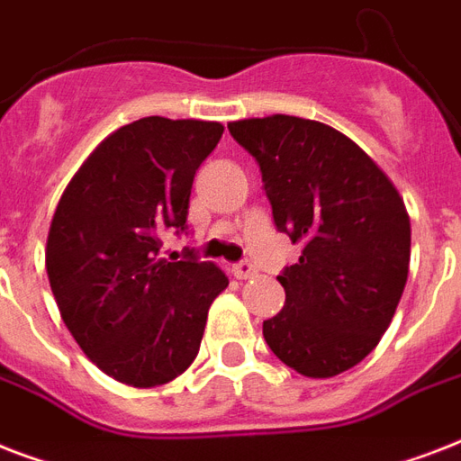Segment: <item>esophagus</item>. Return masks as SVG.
<instances>
[{
	"instance_id": "34e87169",
	"label": "esophagus",
	"mask_w": 461,
	"mask_h": 461,
	"mask_svg": "<svg viewBox=\"0 0 461 461\" xmlns=\"http://www.w3.org/2000/svg\"><path fill=\"white\" fill-rule=\"evenodd\" d=\"M234 275H237L239 280H249V277H253L256 275V266H253L251 260H239V263H234Z\"/></svg>"
}]
</instances>
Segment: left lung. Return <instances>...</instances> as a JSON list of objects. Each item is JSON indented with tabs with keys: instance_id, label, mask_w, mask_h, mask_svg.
I'll return each mask as SVG.
<instances>
[{
	"instance_id": "obj_1",
	"label": "left lung",
	"mask_w": 461,
	"mask_h": 461,
	"mask_svg": "<svg viewBox=\"0 0 461 461\" xmlns=\"http://www.w3.org/2000/svg\"><path fill=\"white\" fill-rule=\"evenodd\" d=\"M227 129L258 162L275 227L303 244L277 275L287 299L263 321L267 347L308 378L349 371L375 349L407 285L404 201L332 126L275 114Z\"/></svg>"
}]
</instances>
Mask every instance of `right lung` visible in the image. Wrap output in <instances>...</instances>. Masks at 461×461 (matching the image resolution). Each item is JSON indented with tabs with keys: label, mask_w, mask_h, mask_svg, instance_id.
I'll return each instance as SVG.
<instances>
[{
	"label": "right lung",
	"mask_w": 461,
	"mask_h": 461,
	"mask_svg": "<svg viewBox=\"0 0 461 461\" xmlns=\"http://www.w3.org/2000/svg\"><path fill=\"white\" fill-rule=\"evenodd\" d=\"M224 126L146 117L122 126L76 172L47 237L59 313L93 364L133 387L165 385L194 364L208 308L230 280L194 251L162 258L188 234L194 176Z\"/></svg>",
	"instance_id": "right-lung-1"
}]
</instances>
